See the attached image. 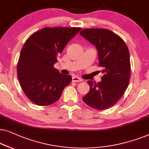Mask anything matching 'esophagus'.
<instances>
[{"instance_id":"1","label":"esophagus","mask_w":149,"mask_h":149,"mask_svg":"<svg viewBox=\"0 0 149 149\" xmlns=\"http://www.w3.org/2000/svg\"><path fill=\"white\" fill-rule=\"evenodd\" d=\"M81 79L79 78L78 77H72V81L73 82H79V81H81Z\"/></svg>"}]
</instances>
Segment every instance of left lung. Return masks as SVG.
I'll use <instances>...</instances> for the list:
<instances>
[{
  "label": "left lung",
  "mask_w": 149,
  "mask_h": 149,
  "mask_svg": "<svg viewBox=\"0 0 149 149\" xmlns=\"http://www.w3.org/2000/svg\"><path fill=\"white\" fill-rule=\"evenodd\" d=\"M81 36L96 47L98 65L102 68V81L96 84L88 80L90 91L83 101L97 110H105L122 97L130 79V53L120 36L106 29H85Z\"/></svg>",
  "instance_id": "1"
}]
</instances>
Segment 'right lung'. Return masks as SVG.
I'll return each mask as SVG.
<instances>
[{"label": "right lung", "instance_id": "right-lung-1", "mask_svg": "<svg viewBox=\"0 0 149 149\" xmlns=\"http://www.w3.org/2000/svg\"><path fill=\"white\" fill-rule=\"evenodd\" d=\"M81 28H44L27 39L17 63V77L30 101L47 106L59 99L66 86L72 81L54 68L57 57Z\"/></svg>", "mask_w": 149, "mask_h": 149}]
</instances>
